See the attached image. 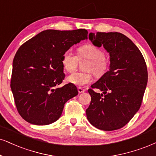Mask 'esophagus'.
<instances>
[{
  "instance_id": "1",
  "label": "esophagus",
  "mask_w": 156,
  "mask_h": 156,
  "mask_svg": "<svg viewBox=\"0 0 156 156\" xmlns=\"http://www.w3.org/2000/svg\"><path fill=\"white\" fill-rule=\"evenodd\" d=\"M78 92L79 93H84V92H85V89H83V88L82 87H78Z\"/></svg>"
}]
</instances>
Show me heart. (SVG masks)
<instances>
[{"label": "heart", "mask_w": 156, "mask_h": 156, "mask_svg": "<svg viewBox=\"0 0 156 156\" xmlns=\"http://www.w3.org/2000/svg\"><path fill=\"white\" fill-rule=\"evenodd\" d=\"M82 59L89 60L84 67L87 72H74L68 77V81L70 83L79 87H82L92 82L93 73L96 77H101L109 68V61L105 56V52L93 44H86L79 48L77 56L70 50L66 51L61 57V63L65 70L72 72L77 67L79 60Z\"/></svg>", "instance_id": "b5f03b06"}]
</instances>
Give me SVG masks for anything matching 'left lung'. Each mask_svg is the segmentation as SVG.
Here are the masks:
<instances>
[{
    "label": "left lung",
    "instance_id": "1",
    "mask_svg": "<svg viewBox=\"0 0 156 156\" xmlns=\"http://www.w3.org/2000/svg\"><path fill=\"white\" fill-rule=\"evenodd\" d=\"M94 45H103L110 54L107 72L88 90L91 95L86 115L90 124L104 131L122 128L141 106L147 82L143 54L130 39L119 32H90ZM94 89L103 91L95 93Z\"/></svg>",
    "mask_w": 156,
    "mask_h": 156
}]
</instances>
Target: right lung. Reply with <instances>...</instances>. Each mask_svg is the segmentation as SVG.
<instances>
[{"label": "right lung", "mask_w": 156, "mask_h": 156, "mask_svg": "<svg viewBox=\"0 0 156 156\" xmlns=\"http://www.w3.org/2000/svg\"><path fill=\"white\" fill-rule=\"evenodd\" d=\"M87 30H48L19 47L13 61L11 88L17 111L25 121L48 125L60 118L64 104L78 95L69 83L58 87L65 78L63 53L87 39Z\"/></svg>", "instance_id": "1"}]
</instances>
